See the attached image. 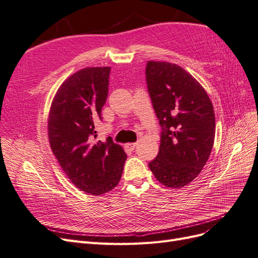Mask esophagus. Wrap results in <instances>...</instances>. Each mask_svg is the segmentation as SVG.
Returning a JSON list of instances; mask_svg holds the SVG:
<instances>
[{"instance_id":"esophagus-1","label":"esophagus","mask_w":258,"mask_h":258,"mask_svg":"<svg viewBox=\"0 0 258 258\" xmlns=\"http://www.w3.org/2000/svg\"><path fill=\"white\" fill-rule=\"evenodd\" d=\"M136 146H137V143H127V144H124V147H126L127 150H129V151H134L135 148H136Z\"/></svg>"}]
</instances>
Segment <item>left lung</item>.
<instances>
[{"mask_svg": "<svg viewBox=\"0 0 258 258\" xmlns=\"http://www.w3.org/2000/svg\"><path fill=\"white\" fill-rule=\"evenodd\" d=\"M145 73L162 128L158 156L148 167L162 185L182 188L199 175L212 151L213 105L199 82L177 64L147 61Z\"/></svg>", "mask_w": 258, "mask_h": 258, "instance_id": "left-lung-1", "label": "left lung"}]
</instances>
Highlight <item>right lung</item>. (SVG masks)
<instances>
[{"label": "right lung", "instance_id": "right-lung-1", "mask_svg": "<svg viewBox=\"0 0 258 258\" xmlns=\"http://www.w3.org/2000/svg\"><path fill=\"white\" fill-rule=\"evenodd\" d=\"M110 72V67H92L68 77L48 116L49 144L59 165L77 188L93 196L115 188L127 159L112 139L96 141L95 120L107 98Z\"/></svg>", "mask_w": 258, "mask_h": 258}]
</instances>
